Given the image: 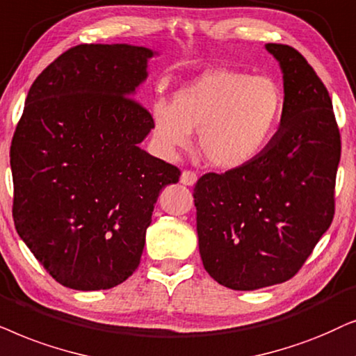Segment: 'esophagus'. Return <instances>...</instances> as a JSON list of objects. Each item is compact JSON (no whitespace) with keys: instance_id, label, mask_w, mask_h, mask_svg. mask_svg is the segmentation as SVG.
I'll list each match as a JSON object with an SVG mask.
<instances>
[{"instance_id":"34e87169","label":"esophagus","mask_w":356,"mask_h":356,"mask_svg":"<svg viewBox=\"0 0 356 356\" xmlns=\"http://www.w3.org/2000/svg\"><path fill=\"white\" fill-rule=\"evenodd\" d=\"M181 182L184 186H193L197 182V172H193V170H184L181 175Z\"/></svg>"}]
</instances>
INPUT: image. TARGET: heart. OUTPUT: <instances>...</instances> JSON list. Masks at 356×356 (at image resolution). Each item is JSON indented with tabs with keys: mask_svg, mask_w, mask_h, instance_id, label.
<instances>
[{
	"mask_svg": "<svg viewBox=\"0 0 356 356\" xmlns=\"http://www.w3.org/2000/svg\"><path fill=\"white\" fill-rule=\"evenodd\" d=\"M285 96L268 76L210 70L179 89L172 104H153V138L165 154L187 148L200 130V148L216 168L233 169L257 158L272 141Z\"/></svg>",
	"mask_w": 356,
	"mask_h": 356,
	"instance_id": "1",
	"label": "heart"
}]
</instances>
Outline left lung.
I'll use <instances>...</instances> for the list:
<instances>
[{"label": "left lung", "mask_w": 356, "mask_h": 356, "mask_svg": "<svg viewBox=\"0 0 356 356\" xmlns=\"http://www.w3.org/2000/svg\"><path fill=\"white\" fill-rule=\"evenodd\" d=\"M280 63V129L250 163L203 174L193 188L203 267L250 291L300 272L335 213L340 131L324 83L296 49L267 44Z\"/></svg>", "instance_id": "left-lung-1"}]
</instances>
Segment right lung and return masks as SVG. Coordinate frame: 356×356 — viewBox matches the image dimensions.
I'll return each mask as SVG.
<instances>
[{
	"label": "right lung",
	"instance_id": "obj_1",
	"mask_svg": "<svg viewBox=\"0 0 356 356\" xmlns=\"http://www.w3.org/2000/svg\"><path fill=\"white\" fill-rule=\"evenodd\" d=\"M154 54L66 50L32 83L11 141L17 234L56 282L108 290L138 268L159 192L181 170L140 148L153 117L134 97Z\"/></svg>",
	"mask_w": 356,
	"mask_h": 356
}]
</instances>
